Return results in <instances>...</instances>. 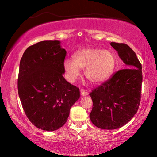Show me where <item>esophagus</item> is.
<instances>
[{
    "instance_id": "1",
    "label": "esophagus",
    "mask_w": 157,
    "mask_h": 157,
    "mask_svg": "<svg viewBox=\"0 0 157 157\" xmlns=\"http://www.w3.org/2000/svg\"><path fill=\"white\" fill-rule=\"evenodd\" d=\"M81 94L83 97L87 96V95H89V92L87 91H86V90H81Z\"/></svg>"
}]
</instances>
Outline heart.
<instances>
[{
  "label": "heart",
  "instance_id": "b5f03b06",
  "mask_svg": "<svg viewBox=\"0 0 157 157\" xmlns=\"http://www.w3.org/2000/svg\"><path fill=\"white\" fill-rule=\"evenodd\" d=\"M116 66L112 52L98 48H83L74 54V59L63 61V70L68 82H74L80 75L81 68L90 82L100 84L111 77Z\"/></svg>",
  "mask_w": 157,
  "mask_h": 157
}]
</instances>
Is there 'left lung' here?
Here are the masks:
<instances>
[{"mask_svg":"<svg viewBox=\"0 0 157 157\" xmlns=\"http://www.w3.org/2000/svg\"><path fill=\"white\" fill-rule=\"evenodd\" d=\"M127 68L120 70L111 79L89 94L93 102L90 120L97 128L113 130L128 122L140 103L142 65L135 52L125 44L111 43Z\"/></svg>","mask_w":157,"mask_h":157,"instance_id":"obj_1","label":"left lung"}]
</instances>
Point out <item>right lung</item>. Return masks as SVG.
Segmentation results:
<instances>
[{"label":"right lung","mask_w":157,"mask_h":157,"mask_svg":"<svg viewBox=\"0 0 157 157\" xmlns=\"http://www.w3.org/2000/svg\"><path fill=\"white\" fill-rule=\"evenodd\" d=\"M66 51L59 40H44L29 46L20 62L17 89L30 122L44 131L64 125L70 109L80 98V89L63 77Z\"/></svg>","instance_id":"obj_1"}]
</instances>
